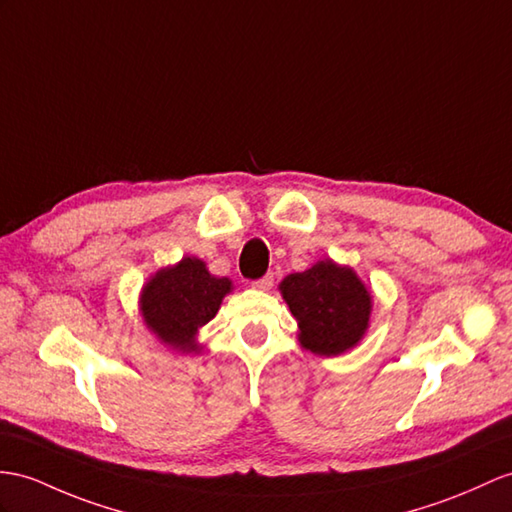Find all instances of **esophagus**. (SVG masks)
Returning a JSON list of instances; mask_svg holds the SVG:
<instances>
[{
	"mask_svg": "<svg viewBox=\"0 0 512 512\" xmlns=\"http://www.w3.org/2000/svg\"><path fill=\"white\" fill-rule=\"evenodd\" d=\"M252 286L256 291H269L273 286V273H267V276H263L260 280H254Z\"/></svg>",
	"mask_w": 512,
	"mask_h": 512,
	"instance_id": "obj_1",
	"label": "esophagus"
}]
</instances>
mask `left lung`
<instances>
[{
    "label": "left lung",
    "mask_w": 512,
    "mask_h": 512,
    "mask_svg": "<svg viewBox=\"0 0 512 512\" xmlns=\"http://www.w3.org/2000/svg\"><path fill=\"white\" fill-rule=\"evenodd\" d=\"M280 293L299 326V345L313 354L339 356L352 350L369 328L371 293L352 267L330 258L286 276Z\"/></svg>",
    "instance_id": "obj_1"
}]
</instances>
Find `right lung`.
Wrapping results in <instances>:
<instances>
[{"label": "right lung", "mask_w": 512, "mask_h": 512, "mask_svg": "<svg viewBox=\"0 0 512 512\" xmlns=\"http://www.w3.org/2000/svg\"><path fill=\"white\" fill-rule=\"evenodd\" d=\"M232 291V280L217 278L204 260L184 256L178 265L156 271L141 291L145 326L160 343L178 352H197V330L217 315L223 297Z\"/></svg>", "instance_id": "1"}]
</instances>
